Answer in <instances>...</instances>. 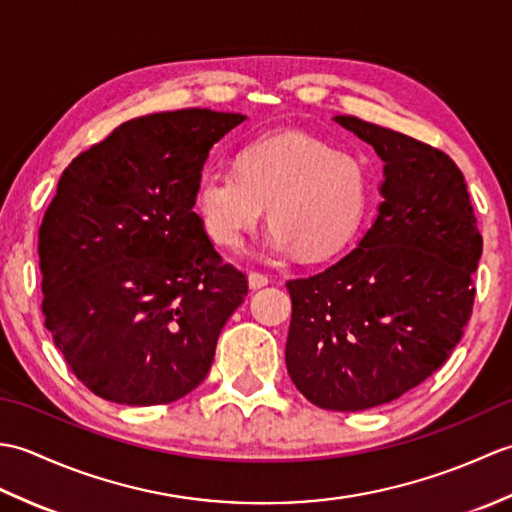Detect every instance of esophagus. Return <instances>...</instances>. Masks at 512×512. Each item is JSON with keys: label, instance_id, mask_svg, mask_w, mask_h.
I'll return each instance as SVG.
<instances>
[{"label": "esophagus", "instance_id": "34e87169", "mask_svg": "<svg viewBox=\"0 0 512 512\" xmlns=\"http://www.w3.org/2000/svg\"><path fill=\"white\" fill-rule=\"evenodd\" d=\"M248 286H250V290H257V288H264V286H268V275H264V273H248Z\"/></svg>", "mask_w": 512, "mask_h": 512}]
</instances>
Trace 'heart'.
<instances>
[{"label": "heart", "mask_w": 512, "mask_h": 512, "mask_svg": "<svg viewBox=\"0 0 512 512\" xmlns=\"http://www.w3.org/2000/svg\"><path fill=\"white\" fill-rule=\"evenodd\" d=\"M367 202L363 162L301 132L255 140L239 151L235 169H206L195 184V213L213 244L242 246L268 206L273 224L264 248L273 255L301 250L310 259L350 244Z\"/></svg>", "instance_id": "heart-1"}]
</instances>
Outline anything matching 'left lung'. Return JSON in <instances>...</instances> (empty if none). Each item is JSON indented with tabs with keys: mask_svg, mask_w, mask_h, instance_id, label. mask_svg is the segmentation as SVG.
<instances>
[{
	"mask_svg": "<svg viewBox=\"0 0 512 512\" xmlns=\"http://www.w3.org/2000/svg\"><path fill=\"white\" fill-rule=\"evenodd\" d=\"M334 121L385 162L383 202L352 253L286 284V365L312 405L363 411L418 387L460 343L482 235L444 151L356 116Z\"/></svg>",
	"mask_w": 512,
	"mask_h": 512,
	"instance_id": "1",
	"label": "left lung"
}]
</instances>
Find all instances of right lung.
<instances>
[{"label":"right lung","instance_id":"obj_1","mask_svg":"<svg viewBox=\"0 0 512 512\" xmlns=\"http://www.w3.org/2000/svg\"><path fill=\"white\" fill-rule=\"evenodd\" d=\"M244 121L198 107L132 118L61 173L39 228L41 310L96 396L167 405L209 374L248 281L204 233L195 184Z\"/></svg>","mask_w":512,"mask_h":512}]
</instances>
